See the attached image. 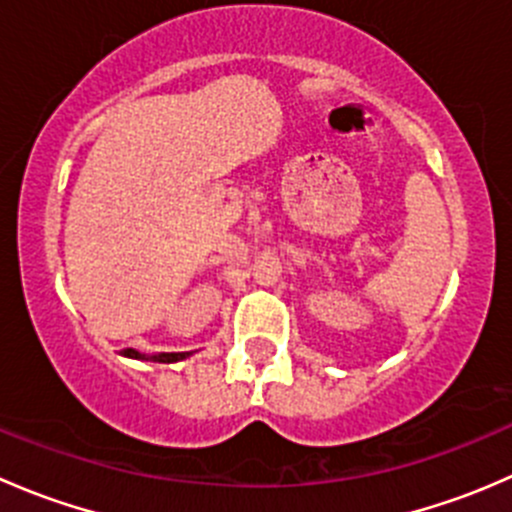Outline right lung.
Returning <instances> with one entry per match:
<instances>
[{"mask_svg":"<svg viewBox=\"0 0 512 512\" xmlns=\"http://www.w3.org/2000/svg\"><path fill=\"white\" fill-rule=\"evenodd\" d=\"M121 356L128 359H141V361H156V364H173V361L188 359L190 352H160V354H143L138 349H123Z\"/></svg>","mask_w":512,"mask_h":512,"instance_id":"obj_1","label":"right lung"}]
</instances>
